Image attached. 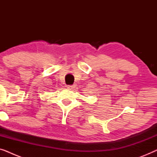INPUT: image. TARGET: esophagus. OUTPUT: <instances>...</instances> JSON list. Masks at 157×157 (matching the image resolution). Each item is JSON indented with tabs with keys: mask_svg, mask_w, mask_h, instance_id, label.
<instances>
[{
	"mask_svg": "<svg viewBox=\"0 0 157 157\" xmlns=\"http://www.w3.org/2000/svg\"><path fill=\"white\" fill-rule=\"evenodd\" d=\"M75 87H76V84L68 86H67V88H68V89H75Z\"/></svg>",
	"mask_w": 157,
	"mask_h": 157,
	"instance_id": "esophagus-1",
	"label": "esophagus"
}]
</instances>
